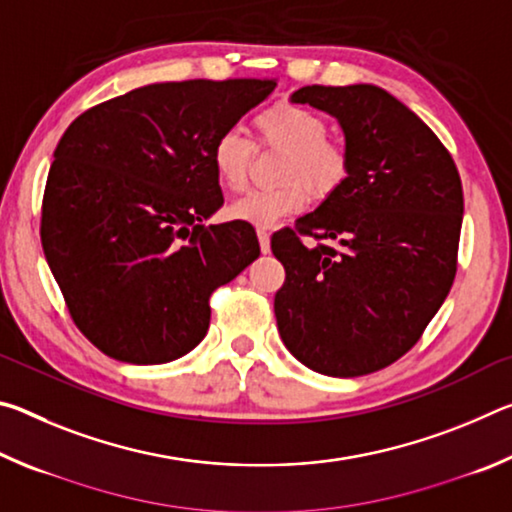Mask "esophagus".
<instances>
[{
  "label": "esophagus",
  "instance_id": "esophagus-1",
  "mask_svg": "<svg viewBox=\"0 0 512 512\" xmlns=\"http://www.w3.org/2000/svg\"><path fill=\"white\" fill-rule=\"evenodd\" d=\"M257 237H259V248H262V253L264 255L271 253V235H268L266 230H257Z\"/></svg>",
  "mask_w": 512,
  "mask_h": 512
}]
</instances>
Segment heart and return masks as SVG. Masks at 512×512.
Listing matches in <instances>:
<instances>
[{
	"label": "heart",
	"mask_w": 512,
	"mask_h": 512,
	"mask_svg": "<svg viewBox=\"0 0 512 512\" xmlns=\"http://www.w3.org/2000/svg\"><path fill=\"white\" fill-rule=\"evenodd\" d=\"M255 128L264 144L287 151L282 164V180L287 185L275 189H255L230 205V219L266 230L277 221L300 212L309 194L323 198L339 192L350 173V155L343 144L327 140L325 119L314 110L296 103H277L259 112ZM253 160V142L228 128L214 140L212 167L223 187L239 192L248 183Z\"/></svg>",
	"instance_id": "obj_1"
}]
</instances>
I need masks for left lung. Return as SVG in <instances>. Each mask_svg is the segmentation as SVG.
<instances>
[{"mask_svg": "<svg viewBox=\"0 0 512 512\" xmlns=\"http://www.w3.org/2000/svg\"><path fill=\"white\" fill-rule=\"evenodd\" d=\"M339 121L350 173L339 192L271 239L287 350L327 377L391 366L418 343L456 275L463 189L431 128L377 85H307L289 97ZM300 234L334 240L305 247Z\"/></svg>", "mask_w": 512, "mask_h": 512, "instance_id": "1", "label": "left lung"}]
</instances>
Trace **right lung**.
<instances>
[{"instance_id": "obj_1", "label": "right lung", "mask_w": 512, "mask_h": 512, "mask_svg": "<svg viewBox=\"0 0 512 512\" xmlns=\"http://www.w3.org/2000/svg\"><path fill=\"white\" fill-rule=\"evenodd\" d=\"M275 81L151 83L83 112L54 151L40 237L81 332L153 366L192 352L210 296L259 257L255 228L205 225L223 205L212 146Z\"/></svg>"}]
</instances>
